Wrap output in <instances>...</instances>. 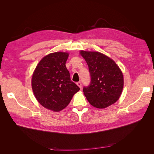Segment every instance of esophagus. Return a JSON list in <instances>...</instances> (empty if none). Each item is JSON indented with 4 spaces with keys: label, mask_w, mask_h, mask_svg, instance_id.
I'll use <instances>...</instances> for the list:
<instances>
[{
    "label": "esophagus",
    "mask_w": 154,
    "mask_h": 154,
    "mask_svg": "<svg viewBox=\"0 0 154 154\" xmlns=\"http://www.w3.org/2000/svg\"><path fill=\"white\" fill-rule=\"evenodd\" d=\"M77 85L79 87L80 89H81V87H82V84H81V82H77Z\"/></svg>",
    "instance_id": "esophagus-1"
}]
</instances>
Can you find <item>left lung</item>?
<instances>
[{
	"label": "left lung",
	"mask_w": 154,
	"mask_h": 154,
	"mask_svg": "<svg viewBox=\"0 0 154 154\" xmlns=\"http://www.w3.org/2000/svg\"><path fill=\"white\" fill-rule=\"evenodd\" d=\"M89 67L91 82L83 87L85 96L91 105L104 109L119 99L123 89L122 71L112 60L99 52L81 51Z\"/></svg>",
	"instance_id": "left-lung-1"
}]
</instances>
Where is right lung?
Segmentation results:
<instances>
[{
	"label": "right lung",
	"instance_id": "add662e5",
	"mask_svg": "<svg viewBox=\"0 0 154 154\" xmlns=\"http://www.w3.org/2000/svg\"><path fill=\"white\" fill-rule=\"evenodd\" d=\"M69 54L55 52L39 62L32 78V87L38 101L48 109L58 112L66 107L80 88L71 80L65 66Z\"/></svg>",
	"mask_w": 154,
	"mask_h": 154
}]
</instances>
